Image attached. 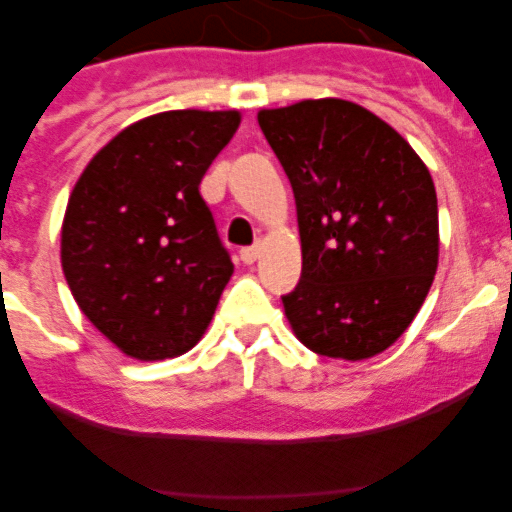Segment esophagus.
Here are the masks:
<instances>
[{"mask_svg": "<svg viewBox=\"0 0 512 512\" xmlns=\"http://www.w3.org/2000/svg\"><path fill=\"white\" fill-rule=\"evenodd\" d=\"M257 257H260V247H242L240 250V260L245 262V265H252V262H257Z\"/></svg>", "mask_w": 512, "mask_h": 512, "instance_id": "obj_1", "label": "esophagus"}]
</instances>
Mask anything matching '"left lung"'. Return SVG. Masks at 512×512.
I'll list each match as a JSON object with an SVG mask.
<instances>
[{"label":"left lung","mask_w":512,"mask_h":512,"mask_svg":"<svg viewBox=\"0 0 512 512\" xmlns=\"http://www.w3.org/2000/svg\"><path fill=\"white\" fill-rule=\"evenodd\" d=\"M297 203L302 280L282 297L294 337L361 361L409 329L438 267V200L401 133L344 98L257 113Z\"/></svg>","instance_id":"8db88e82"}]
</instances>
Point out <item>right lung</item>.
Here are the masks:
<instances>
[{
    "label": "right lung",
    "mask_w": 512,
    "mask_h": 512,
    "mask_svg": "<svg viewBox=\"0 0 512 512\" xmlns=\"http://www.w3.org/2000/svg\"><path fill=\"white\" fill-rule=\"evenodd\" d=\"M240 111H163L113 136L84 168L61 225L81 312L123 354L173 359L200 342L232 262L200 180Z\"/></svg>",
    "instance_id": "1"
}]
</instances>
